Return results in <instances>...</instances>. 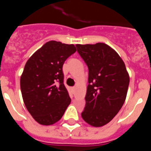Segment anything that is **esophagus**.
<instances>
[{
    "label": "esophagus",
    "instance_id": "obj_1",
    "mask_svg": "<svg viewBox=\"0 0 151 151\" xmlns=\"http://www.w3.org/2000/svg\"><path fill=\"white\" fill-rule=\"evenodd\" d=\"M75 90H76V87H73V88H72V91H74Z\"/></svg>",
    "mask_w": 151,
    "mask_h": 151
}]
</instances>
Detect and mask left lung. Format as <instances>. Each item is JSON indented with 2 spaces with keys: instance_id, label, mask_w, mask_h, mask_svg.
Listing matches in <instances>:
<instances>
[{
  "instance_id": "obj_1",
  "label": "left lung",
  "mask_w": 151,
  "mask_h": 151,
  "mask_svg": "<svg viewBox=\"0 0 151 151\" xmlns=\"http://www.w3.org/2000/svg\"><path fill=\"white\" fill-rule=\"evenodd\" d=\"M88 67V83L82 117L94 127L104 126L120 110L127 95L129 75L123 60L104 43L76 45Z\"/></svg>"
}]
</instances>
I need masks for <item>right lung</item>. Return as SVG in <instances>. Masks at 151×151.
<instances>
[{
    "label": "right lung",
    "mask_w": 151,
    "mask_h": 151,
    "mask_svg": "<svg viewBox=\"0 0 151 151\" xmlns=\"http://www.w3.org/2000/svg\"><path fill=\"white\" fill-rule=\"evenodd\" d=\"M76 51L74 45L50 41L36 50L25 65L20 78L22 99L40 125L58 122L70 104L62 69L65 60Z\"/></svg>",
    "instance_id": "obj_1"
}]
</instances>
